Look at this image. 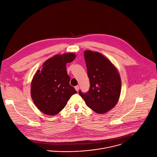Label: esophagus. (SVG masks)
<instances>
[{
	"label": "esophagus",
	"mask_w": 157,
	"mask_h": 157,
	"mask_svg": "<svg viewBox=\"0 0 157 157\" xmlns=\"http://www.w3.org/2000/svg\"><path fill=\"white\" fill-rule=\"evenodd\" d=\"M75 90H76L77 91H78L79 90V86H75Z\"/></svg>",
	"instance_id": "34e87169"
}]
</instances>
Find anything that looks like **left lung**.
Returning a JSON list of instances; mask_svg holds the SVG:
<instances>
[{"mask_svg":"<svg viewBox=\"0 0 157 157\" xmlns=\"http://www.w3.org/2000/svg\"><path fill=\"white\" fill-rule=\"evenodd\" d=\"M90 80L89 91L79 94L86 105L98 113H104L113 108L118 101L121 82L118 70L99 52H84Z\"/></svg>","mask_w":157,"mask_h":157,"instance_id":"obj_1","label":"left lung"}]
</instances>
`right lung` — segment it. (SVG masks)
Segmentation results:
<instances>
[{
  "mask_svg": "<svg viewBox=\"0 0 157 157\" xmlns=\"http://www.w3.org/2000/svg\"><path fill=\"white\" fill-rule=\"evenodd\" d=\"M76 57L73 53L56 55L47 59L35 74L31 95L36 107L44 113L55 115L66 105L72 95L77 93L70 85L66 71L67 63Z\"/></svg>",
  "mask_w": 157,
  "mask_h": 157,
  "instance_id": "1",
  "label": "right lung"
}]
</instances>
